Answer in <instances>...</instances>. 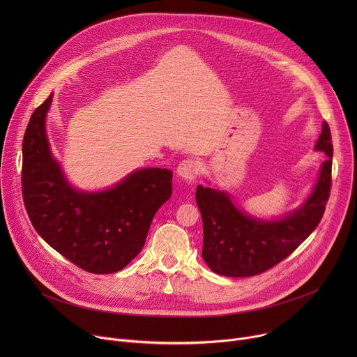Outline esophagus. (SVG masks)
<instances>
[{"instance_id": "1", "label": "esophagus", "mask_w": 357, "mask_h": 357, "mask_svg": "<svg viewBox=\"0 0 357 357\" xmlns=\"http://www.w3.org/2000/svg\"><path fill=\"white\" fill-rule=\"evenodd\" d=\"M178 175L186 181H193L200 172V164L196 160H183L176 169Z\"/></svg>"}]
</instances>
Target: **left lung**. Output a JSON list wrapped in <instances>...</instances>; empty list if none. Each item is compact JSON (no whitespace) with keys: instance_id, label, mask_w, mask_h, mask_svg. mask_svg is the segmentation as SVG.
<instances>
[{"instance_id":"8db88e82","label":"left lung","mask_w":357,"mask_h":357,"mask_svg":"<svg viewBox=\"0 0 357 357\" xmlns=\"http://www.w3.org/2000/svg\"><path fill=\"white\" fill-rule=\"evenodd\" d=\"M324 151L318 182L303 205L291 215L275 220H257L240 212L225 192L196 189V203L203 222L202 257L209 268L225 277L259 275L282 260L319 225L332 186L333 145L328 123L315 145Z\"/></svg>"}]
</instances>
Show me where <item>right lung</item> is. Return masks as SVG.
Returning a JSON list of instances; mask_svg holds the SVG:
<instances>
[{
  "mask_svg": "<svg viewBox=\"0 0 357 357\" xmlns=\"http://www.w3.org/2000/svg\"><path fill=\"white\" fill-rule=\"evenodd\" d=\"M50 94L32 113L22 141V197L38 234L93 274L123 270L142 250L157 211L172 195V171L145 168L112 189H73L50 154L45 117Z\"/></svg>",
  "mask_w": 357,
  "mask_h": 357,
  "instance_id": "right-lung-1",
  "label": "right lung"
}]
</instances>
